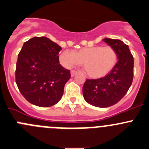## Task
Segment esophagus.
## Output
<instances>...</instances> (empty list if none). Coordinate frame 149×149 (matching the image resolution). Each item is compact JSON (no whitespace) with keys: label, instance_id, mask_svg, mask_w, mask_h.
Instances as JSON below:
<instances>
[{"label":"esophagus","instance_id":"obj_1","mask_svg":"<svg viewBox=\"0 0 149 149\" xmlns=\"http://www.w3.org/2000/svg\"><path fill=\"white\" fill-rule=\"evenodd\" d=\"M77 73L78 72L77 71H76V70H71V71H70V75H71V76L72 77H73V76H75V75L76 74H77Z\"/></svg>","mask_w":149,"mask_h":149}]
</instances>
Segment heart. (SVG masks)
I'll use <instances>...</instances> for the list:
<instances>
[{
	"label": "heart",
	"mask_w": 149,
	"mask_h": 149,
	"mask_svg": "<svg viewBox=\"0 0 149 149\" xmlns=\"http://www.w3.org/2000/svg\"><path fill=\"white\" fill-rule=\"evenodd\" d=\"M118 55L113 47L95 46L84 47L77 52L65 50L60 54V62L70 68L83 63L86 73L92 78H100L108 74L117 63Z\"/></svg>",
	"instance_id": "1"
}]
</instances>
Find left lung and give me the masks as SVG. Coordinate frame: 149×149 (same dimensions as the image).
<instances>
[{
	"mask_svg": "<svg viewBox=\"0 0 149 149\" xmlns=\"http://www.w3.org/2000/svg\"><path fill=\"white\" fill-rule=\"evenodd\" d=\"M102 41L116 50L118 61L108 75L97 79H86L83 96L90 105L107 108L117 103L127 92L133 79L134 60L129 47L118 39Z\"/></svg>",
	"mask_w": 149,
	"mask_h": 149,
	"instance_id": "8db88e82",
	"label": "left lung"
}]
</instances>
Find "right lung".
<instances>
[{
    "label": "right lung",
    "mask_w": 149,
    "mask_h": 149,
    "mask_svg": "<svg viewBox=\"0 0 149 149\" xmlns=\"http://www.w3.org/2000/svg\"><path fill=\"white\" fill-rule=\"evenodd\" d=\"M62 48L47 37H33L24 43L18 54L16 83L24 98L39 107H50L60 100L70 70L59 61Z\"/></svg>",
    "instance_id": "add662e5"
}]
</instances>
